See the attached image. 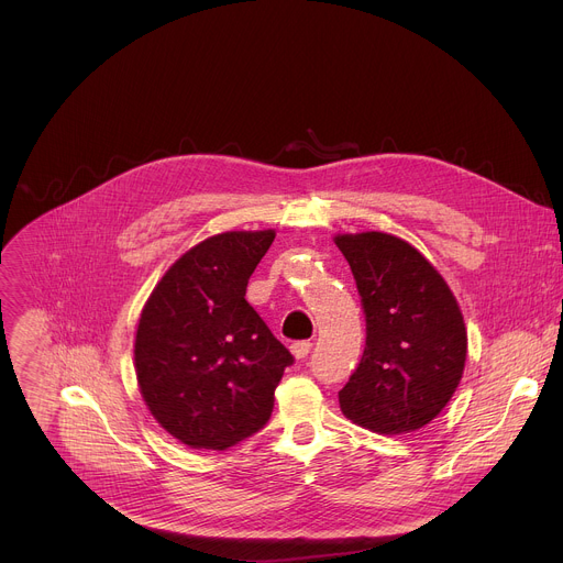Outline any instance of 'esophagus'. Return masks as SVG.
<instances>
[{"label":"esophagus","mask_w":563,"mask_h":563,"mask_svg":"<svg viewBox=\"0 0 563 563\" xmlns=\"http://www.w3.org/2000/svg\"><path fill=\"white\" fill-rule=\"evenodd\" d=\"M309 352H311V343H309V341H298V343L291 345V354H294L298 361L307 358Z\"/></svg>","instance_id":"esophagus-1"}]
</instances>
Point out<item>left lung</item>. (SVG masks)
Instances as JSON below:
<instances>
[{"mask_svg": "<svg viewBox=\"0 0 563 563\" xmlns=\"http://www.w3.org/2000/svg\"><path fill=\"white\" fill-rule=\"evenodd\" d=\"M365 311V352L339 391L343 415L376 434L421 430L450 404L463 376L467 332L434 265L404 238L339 233Z\"/></svg>", "mask_w": 563, "mask_h": 563, "instance_id": "left-lung-1", "label": "left lung"}]
</instances>
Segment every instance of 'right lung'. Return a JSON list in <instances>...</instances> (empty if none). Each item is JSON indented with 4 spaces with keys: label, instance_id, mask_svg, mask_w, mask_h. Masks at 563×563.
I'll use <instances>...</instances> for the list:
<instances>
[{
    "label": "right lung",
    "instance_id": "right-lung-1",
    "mask_svg": "<svg viewBox=\"0 0 563 563\" xmlns=\"http://www.w3.org/2000/svg\"><path fill=\"white\" fill-rule=\"evenodd\" d=\"M276 231H224L153 287L135 332V376L153 419L194 450H227L272 417L294 356L245 300Z\"/></svg>",
    "mask_w": 563,
    "mask_h": 563
}]
</instances>
